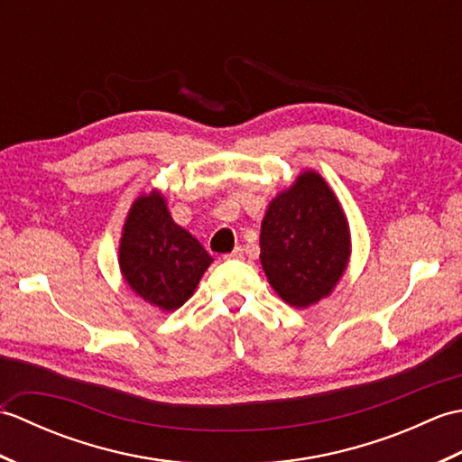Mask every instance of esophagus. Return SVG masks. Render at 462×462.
I'll return each mask as SVG.
<instances>
[{
	"label": "esophagus",
	"instance_id": "1",
	"mask_svg": "<svg viewBox=\"0 0 462 462\" xmlns=\"http://www.w3.org/2000/svg\"><path fill=\"white\" fill-rule=\"evenodd\" d=\"M226 260H242L244 258V250L242 248H234L230 254H226Z\"/></svg>",
	"mask_w": 462,
	"mask_h": 462
}]
</instances>
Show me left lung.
<instances>
[{"label": "left lung", "instance_id": "left-lung-1", "mask_svg": "<svg viewBox=\"0 0 462 462\" xmlns=\"http://www.w3.org/2000/svg\"><path fill=\"white\" fill-rule=\"evenodd\" d=\"M351 254L337 196L316 171L301 172L268 206L260 262L270 286L293 308H308L337 286Z\"/></svg>", "mask_w": 462, "mask_h": 462}]
</instances>
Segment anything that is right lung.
<instances>
[{
  "label": "right lung",
  "mask_w": 462,
  "mask_h": 462,
  "mask_svg": "<svg viewBox=\"0 0 462 462\" xmlns=\"http://www.w3.org/2000/svg\"><path fill=\"white\" fill-rule=\"evenodd\" d=\"M212 256L172 220L161 192L141 194L123 226L119 266L131 290L162 311L189 300Z\"/></svg>",
  "instance_id": "right-lung-1"
}]
</instances>
